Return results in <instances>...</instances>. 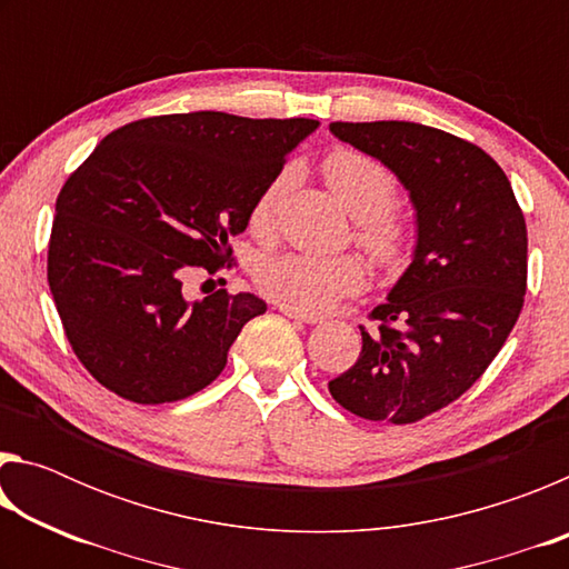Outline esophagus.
<instances>
[{
    "label": "esophagus",
    "instance_id": "1",
    "mask_svg": "<svg viewBox=\"0 0 569 569\" xmlns=\"http://www.w3.org/2000/svg\"><path fill=\"white\" fill-rule=\"evenodd\" d=\"M278 311H281L283 316H288V319H293V321H303V323H319L321 321L319 316L301 313V311H296V308H288V306H278Z\"/></svg>",
    "mask_w": 569,
    "mask_h": 569
}]
</instances>
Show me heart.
<instances>
[{
    "mask_svg": "<svg viewBox=\"0 0 569 569\" xmlns=\"http://www.w3.org/2000/svg\"><path fill=\"white\" fill-rule=\"evenodd\" d=\"M323 178L339 203L356 218V243L381 266H397L407 253L409 233L393 213L399 182L377 158L361 150L336 148L323 158ZM288 168L258 190L248 210V226L256 236H271L276 216L288 190ZM253 281L266 298L301 313H323L341 298L356 296L366 283V271L353 256L281 253L266 256L253 268Z\"/></svg>",
    "mask_w": 569,
    "mask_h": 569,
    "instance_id": "obj_1",
    "label": "heart"
}]
</instances>
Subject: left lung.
I'll list each match as a JSON object with an SVG mask.
<instances>
[{
	"label": "left lung",
	"mask_w": 569,
	"mask_h": 569,
	"mask_svg": "<svg viewBox=\"0 0 569 569\" xmlns=\"http://www.w3.org/2000/svg\"><path fill=\"white\" fill-rule=\"evenodd\" d=\"M336 138L381 160L417 210V248L361 329V353L329 381L361 419L413 423L475 383L515 329L527 291V226L505 170L419 122H331Z\"/></svg>",
	"instance_id": "obj_1"
}]
</instances>
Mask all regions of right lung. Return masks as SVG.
<instances>
[{"label":"right lung","mask_w":569,"mask_h":569,"mask_svg":"<svg viewBox=\"0 0 569 569\" xmlns=\"http://www.w3.org/2000/svg\"><path fill=\"white\" fill-rule=\"evenodd\" d=\"M319 120L180 112L110 132L57 196L47 281L64 336L104 389L180 401L226 369L253 293L182 296L190 268L233 261L258 190Z\"/></svg>","instance_id":"1"}]
</instances>
